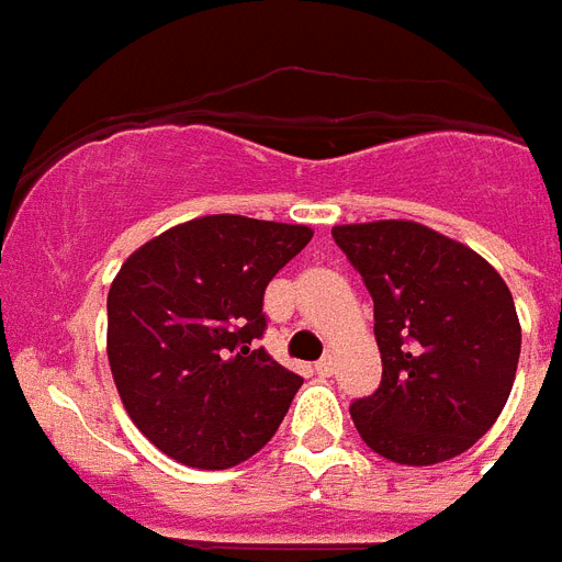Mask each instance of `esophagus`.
<instances>
[{
    "label": "esophagus",
    "instance_id": "34e87169",
    "mask_svg": "<svg viewBox=\"0 0 562 562\" xmlns=\"http://www.w3.org/2000/svg\"><path fill=\"white\" fill-rule=\"evenodd\" d=\"M334 366H336L334 357H325V359H318L313 371H316L318 376H330V374H334Z\"/></svg>",
    "mask_w": 562,
    "mask_h": 562
}]
</instances>
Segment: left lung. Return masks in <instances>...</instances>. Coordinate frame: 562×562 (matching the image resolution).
<instances>
[{"label": "left lung", "mask_w": 562, "mask_h": 562, "mask_svg": "<svg viewBox=\"0 0 562 562\" xmlns=\"http://www.w3.org/2000/svg\"><path fill=\"white\" fill-rule=\"evenodd\" d=\"M374 299L383 380L353 401L359 438L408 467L450 461L508 403L522 327L514 295L470 246L412 220L334 226Z\"/></svg>", "instance_id": "8db88e82"}]
</instances>
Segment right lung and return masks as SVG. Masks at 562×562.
<instances>
[{"label": "right lung", "mask_w": 562, "mask_h": 562, "mask_svg": "<svg viewBox=\"0 0 562 562\" xmlns=\"http://www.w3.org/2000/svg\"><path fill=\"white\" fill-rule=\"evenodd\" d=\"M313 228L211 214L161 232L106 295V357L121 403L179 464L226 470L276 435L302 376L258 348L263 290Z\"/></svg>", "instance_id": "add662e5"}]
</instances>
